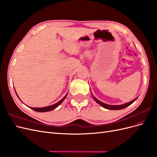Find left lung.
I'll return each mask as SVG.
<instances>
[{
  "label": "left lung",
  "mask_w": 157,
  "mask_h": 157,
  "mask_svg": "<svg viewBox=\"0 0 157 157\" xmlns=\"http://www.w3.org/2000/svg\"><path fill=\"white\" fill-rule=\"evenodd\" d=\"M137 98H136V99H134V100L131 101L130 102H128V103H124L123 104V105H107V104L104 103L100 101H99L98 99H97L96 98L94 97V99H95V101H96L98 104H99V105H101L103 107L105 108V109H110V110H119V109H124L126 107H127L128 106L130 105L132 103H134L136 100V99Z\"/></svg>",
  "instance_id": "left-lung-1"
}]
</instances>
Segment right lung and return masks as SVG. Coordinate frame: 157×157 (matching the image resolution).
I'll use <instances>...</instances> for the list:
<instances>
[{
    "label": "right lung",
    "mask_w": 157,
    "mask_h": 157,
    "mask_svg": "<svg viewBox=\"0 0 157 157\" xmlns=\"http://www.w3.org/2000/svg\"><path fill=\"white\" fill-rule=\"evenodd\" d=\"M67 94H66L65 96H64V98L63 99H61L59 101L54 104V105H52L48 106V107H40V108L39 107H30V108L31 109H33V110H34L36 112H47V111H52V110H54V109H56L57 107L59 106L60 104L63 101L65 98H66V96H67Z\"/></svg>",
    "instance_id": "1"
}]
</instances>
